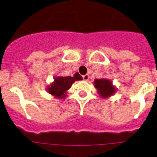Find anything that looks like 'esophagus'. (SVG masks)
I'll return each instance as SVG.
<instances>
[{"label": "esophagus", "instance_id": "obj_1", "mask_svg": "<svg viewBox=\"0 0 157 157\" xmlns=\"http://www.w3.org/2000/svg\"><path fill=\"white\" fill-rule=\"evenodd\" d=\"M82 78L84 81H88L89 78H90V76H89V75H85L82 76Z\"/></svg>", "mask_w": 157, "mask_h": 157}]
</instances>
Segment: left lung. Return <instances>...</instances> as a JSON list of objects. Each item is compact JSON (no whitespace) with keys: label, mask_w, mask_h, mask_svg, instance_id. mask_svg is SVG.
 <instances>
[{"label":"left lung","mask_w":157,"mask_h":157,"mask_svg":"<svg viewBox=\"0 0 157 157\" xmlns=\"http://www.w3.org/2000/svg\"><path fill=\"white\" fill-rule=\"evenodd\" d=\"M94 84L100 97L104 99L110 98L117 91V88L112 84V82L107 78H96Z\"/></svg>","instance_id":"obj_1"}]
</instances>
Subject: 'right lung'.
I'll use <instances>...</instances> for the list:
<instances>
[{
  "mask_svg": "<svg viewBox=\"0 0 157 157\" xmlns=\"http://www.w3.org/2000/svg\"><path fill=\"white\" fill-rule=\"evenodd\" d=\"M82 77L76 72L73 77L71 76H56L53 78V82L47 86V92L56 99H63L67 98V93L71 87L72 84L78 80H82Z\"/></svg>",
  "mask_w": 157,
  "mask_h": 157,
  "instance_id": "right-lung-1",
  "label": "right lung"
}]
</instances>
